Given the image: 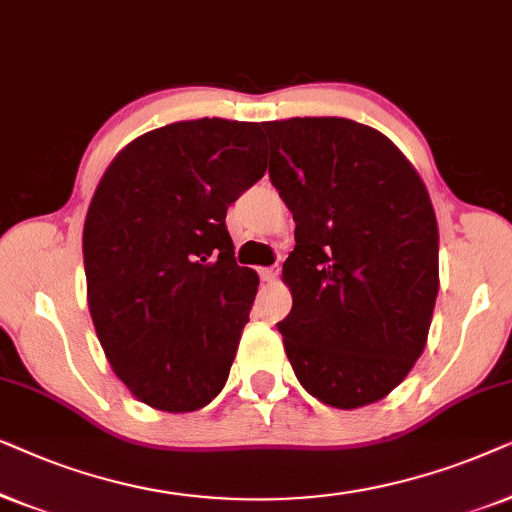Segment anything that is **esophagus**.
Wrapping results in <instances>:
<instances>
[{"mask_svg": "<svg viewBox=\"0 0 512 512\" xmlns=\"http://www.w3.org/2000/svg\"><path fill=\"white\" fill-rule=\"evenodd\" d=\"M278 274H281V269H278V264H276V267H264V269H260L262 281H267V283H274L276 278H278Z\"/></svg>", "mask_w": 512, "mask_h": 512, "instance_id": "34e87169", "label": "esophagus"}]
</instances>
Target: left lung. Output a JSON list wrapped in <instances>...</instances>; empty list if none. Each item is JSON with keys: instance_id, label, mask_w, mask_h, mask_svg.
<instances>
[{"instance_id": "left-lung-1", "label": "left lung", "mask_w": 512, "mask_h": 512, "mask_svg": "<svg viewBox=\"0 0 512 512\" xmlns=\"http://www.w3.org/2000/svg\"><path fill=\"white\" fill-rule=\"evenodd\" d=\"M269 177L295 220L283 264L292 309L278 323L299 384L356 410L403 381L438 297V222L405 154L339 117L262 124Z\"/></svg>"}]
</instances>
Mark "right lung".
Wrapping results in <instances>:
<instances>
[{"instance_id":"obj_1","label":"right lung","mask_w":512,"mask_h":512,"mask_svg":"<svg viewBox=\"0 0 512 512\" xmlns=\"http://www.w3.org/2000/svg\"><path fill=\"white\" fill-rule=\"evenodd\" d=\"M264 170L260 124L194 119L128 142L95 189L88 311L114 374L154 410H201L227 384L260 278L224 220Z\"/></svg>"}]
</instances>
